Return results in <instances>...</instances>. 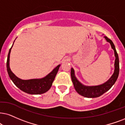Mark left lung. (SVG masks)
Segmentation results:
<instances>
[{"instance_id":"1","label":"left lung","mask_w":125,"mask_h":125,"mask_svg":"<svg viewBox=\"0 0 125 125\" xmlns=\"http://www.w3.org/2000/svg\"><path fill=\"white\" fill-rule=\"evenodd\" d=\"M105 40L111 45V48L114 51V55L115 57V63H114V72L111 77L108 79L105 83L99 85H94V86H86L82 83L77 80L75 77V72L73 68L71 69V77L73 83L74 88L75 91L80 95L83 97L88 98H95L102 96L107 91L111 88L113 85L114 84L117 80L119 72V62L118 55L116 52V49L113 42L109 39L106 36H104Z\"/></svg>"}]
</instances>
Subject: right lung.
Segmentation results:
<instances>
[{
    "label": "right lung",
    "mask_w": 125,
    "mask_h": 125,
    "mask_svg": "<svg viewBox=\"0 0 125 125\" xmlns=\"http://www.w3.org/2000/svg\"><path fill=\"white\" fill-rule=\"evenodd\" d=\"M13 44L9 50L7 60V70L11 80L19 89L28 94H40L46 92L51 88L61 64L55 67L50 73L43 78L22 80L12 72L10 67V55Z\"/></svg>",
    "instance_id": "add662e5"
}]
</instances>
